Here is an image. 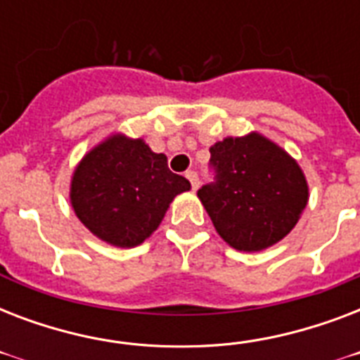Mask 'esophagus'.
Here are the masks:
<instances>
[{
	"mask_svg": "<svg viewBox=\"0 0 360 360\" xmlns=\"http://www.w3.org/2000/svg\"><path fill=\"white\" fill-rule=\"evenodd\" d=\"M186 179L191 181L192 191H198V186H200V177H198L196 172H186Z\"/></svg>",
	"mask_w": 360,
	"mask_h": 360,
	"instance_id": "obj_1",
	"label": "esophagus"
}]
</instances>
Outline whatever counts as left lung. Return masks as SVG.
Returning <instances> with one entry per match:
<instances>
[{
  "instance_id": "obj_1",
  "label": "left lung",
  "mask_w": 360,
  "mask_h": 360,
  "mask_svg": "<svg viewBox=\"0 0 360 360\" xmlns=\"http://www.w3.org/2000/svg\"><path fill=\"white\" fill-rule=\"evenodd\" d=\"M209 151L214 181L198 198L219 236L240 252L284 239L308 203L307 177L295 158L257 132L224 138Z\"/></svg>"
}]
</instances>
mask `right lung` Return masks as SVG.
<instances>
[{
	"mask_svg": "<svg viewBox=\"0 0 360 360\" xmlns=\"http://www.w3.org/2000/svg\"><path fill=\"white\" fill-rule=\"evenodd\" d=\"M191 183L169 172L168 158L146 141L112 134L76 166L70 203L93 236L121 248L141 245L162 222L169 203Z\"/></svg>",
	"mask_w": 360,
	"mask_h": 360,
	"instance_id": "add662e5",
	"label": "right lung"
}]
</instances>
